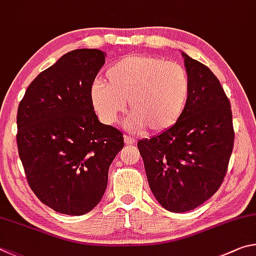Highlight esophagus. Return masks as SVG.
I'll list each match as a JSON object with an SVG mask.
<instances>
[{
	"label": "esophagus",
	"instance_id": "esophagus-1",
	"mask_svg": "<svg viewBox=\"0 0 256 256\" xmlns=\"http://www.w3.org/2000/svg\"><path fill=\"white\" fill-rule=\"evenodd\" d=\"M124 140L126 145H132L134 142H135V140H134V138L132 136H129V135H124Z\"/></svg>",
	"mask_w": 256,
	"mask_h": 256
}]
</instances>
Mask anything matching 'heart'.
<instances>
[{
    "label": "heart",
    "mask_w": 256,
    "mask_h": 256,
    "mask_svg": "<svg viewBox=\"0 0 256 256\" xmlns=\"http://www.w3.org/2000/svg\"><path fill=\"white\" fill-rule=\"evenodd\" d=\"M106 78V83L96 80L90 88L93 109L104 124L116 122L127 100L134 130L163 132L181 119L189 100L186 68L160 57H126L108 68Z\"/></svg>",
    "instance_id": "heart-1"
}]
</instances>
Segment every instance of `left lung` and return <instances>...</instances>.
I'll list each match as a JSON object with an SVG mask.
<instances>
[{
	"instance_id": "obj_1",
	"label": "left lung",
	"mask_w": 256,
	"mask_h": 256,
	"mask_svg": "<svg viewBox=\"0 0 256 256\" xmlns=\"http://www.w3.org/2000/svg\"><path fill=\"white\" fill-rule=\"evenodd\" d=\"M190 94L181 119L138 150L152 192L163 208L186 212L220 188L234 146L230 102L219 80L186 54Z\"/></svg>"
}]
</instances>
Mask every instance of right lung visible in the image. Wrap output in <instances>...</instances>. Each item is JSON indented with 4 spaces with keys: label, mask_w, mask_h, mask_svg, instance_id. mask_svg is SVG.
<instances>
[{
    "label": "right lung",
    "mask_w": 256,
    "mask_h": 256,
    "mask_svg": "<svg viewBox=\"0 0 256 256\" xmlns=\"http://www.w3.org/2000/svg\"><path fill=\"white\" fill-rule=\"evenodd\" d=\"M98 49H76L42 70L16 114V144L28 184L57 212L80 216L100 202L124 134L103 124L90 88L104 65Z\"/></svg>",
    "instance_id": "right-lung-1"
}]
</instances>
